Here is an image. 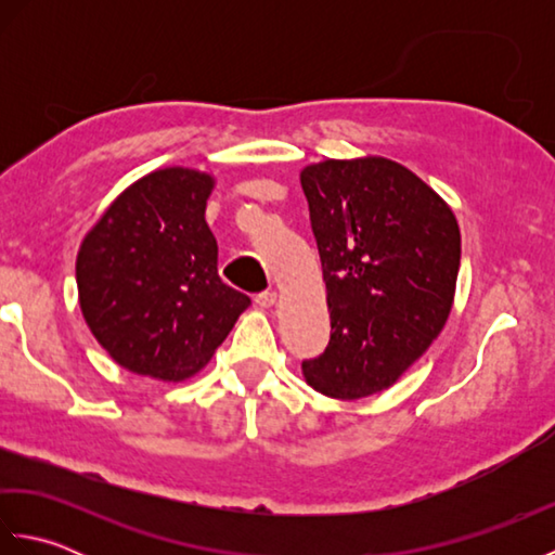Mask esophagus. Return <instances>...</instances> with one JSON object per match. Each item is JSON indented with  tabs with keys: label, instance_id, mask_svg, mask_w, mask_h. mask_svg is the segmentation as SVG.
<instances>
[{
	"label": "esophagus",
	"instance_id": "34e87169",
	"mask_svg": "<svg viewBox=\"0 0 555 555\" xmlns=\"http://www.w3.org/2000/svg\"><path fill=\"white\" fill-rule=\"evenodd\" d=\"M276 302V293L274 291H264V293H259V296H255V305L257 308H271V305Z\"/></svg>",
	"mask_w": 555,
	"mask_h": 555
}]
</instances>
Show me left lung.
Segmentation results:
<instances>
[{"label":"left lung","instance_id":"obj_1","mask_svg":"<svg viewBox=\"0 0 555 555\" xmlns=\"http://www.w3.org/2000/svg\"><path fill=\"white\" fill-rule=\"evenodd\" d=\"M332 317L308 386L336 400L393 386L453 308L460 227L451 205L386 157L324 159L300 171Z\"/></svg>","mask_w":555,"mask_h":555}]
</instances>
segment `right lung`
Returning a JSON list of instances; mask_svg holds the SVG:
<instances>
[{"instance_id": "1", "label": "right lung", "mask_w": 555, "mask_h": 555, "mask_svg": "<svg viewBox=\"0 0 555 555\" xmlns=\"http://www.w3.org/2000/svg\"><path fill=\"white\" fill-rule=\"evenodd\" d=\"M217 179L164 167L104 209L76 257L82 320L133 374L179 384L215 356L250 298L223 284L205 209Z\"/></svg>"}]
</instances>
